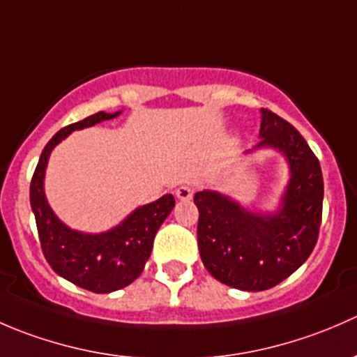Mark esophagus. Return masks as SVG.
Segmentation results:
<instances>
[{"label": "esophagus", "mask_w": 357, "mask_h": 357, "mask_svg": "<svg viewBox=\"0 0 357 357\" xmlns=\"http://www.w3.org/2000/svg\"><path fill=\"white\" fill-rule=\"evenodd\" d=\"M176 197L179 200H190L193 197V188L190 185H181L176 188Z\"/></svg>", "instance_id": "obj_1"}]
</instances>
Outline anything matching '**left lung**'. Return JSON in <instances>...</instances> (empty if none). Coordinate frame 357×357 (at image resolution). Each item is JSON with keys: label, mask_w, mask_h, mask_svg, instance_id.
Here are the masks:
<instances>
[{"label": "left lung", "mask_w": 357, "mask_h": 357, "mask_svg": "<svg viewBox=\"0 0 357 357\" xmlns=\"http://www.w3.org/2000/svg\"><path fill=\"white\" fill-rule=\"evenodd\" d=\"M259 138L252 150H278L289 164V185L275 212H252L214 190L193 197L205 269L218 282L245 291L273 289L307 261L318 242L323 208L321 167L301 132L262 109Z\"/></svg>", "instance_id": "8db88e82"}]
</instances>
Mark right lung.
<instances>
[{
	"instance_id": "right-lung-1",
	"label": "right lung",
	"mask_w": 357,
	"mask_h": 357,
	"mask_svg": "<svg viewBox=\"0 0 357 357\" xmlns=\"http://www.w3.org/2000/svg\"><path fill=\"white\" fill-rule=\"evenodd\" d=\"M117 115L121 112H98L60 129L43 150L31 181V207L46 261L56 275L95 294L124 289L142 275L158 228L176 204L174 197L167 193L152 204L136 207L124 221L103 233L68 228L50 207L45 195V174L52 150L72 131L91 128Z\"/></svg>"
}]
</instances>
